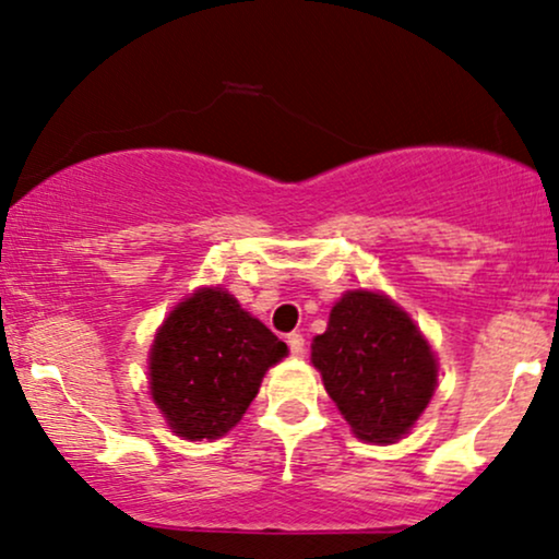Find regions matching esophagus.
I'll list each match as a JSON object with an SVG mask.
<instances>
[{
	"instance_id": "esophagus-1",
	"label": "esophagus",
	"mask_w": 559,
	"mask_h": 559,
	"mask_svg": "<svg viewBox=\"0 0 559 559\" xmlns=\"http://www.w3.org/2000/svg\"><path fill=\"white\" fill-rule=\"evenodd\" d=\"M286 344H288V352H292L294 356L305 354V335L301 333H288Z\"/></svg>"
}]
</instances>
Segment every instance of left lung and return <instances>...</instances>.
I'll use <instances>...</instances> for the list:
<instances>
[{"instance_id":"obj_1","label":"left lung","mask_w":559,"mask_h":559,"mask_svg":"<svg viewBox=\"0 0 559 559\" xmlns=\"http://www.w3.org/2000/svg\"><path fill=\"white\" fill-rule=\"evenodd\" d=\"M328 395L367 442L401 440L435 393L432 348L403 309L372 292H348L312 344Z\"/></svg>"}]
</instances>
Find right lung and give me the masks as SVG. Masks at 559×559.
<instances>
[{"label": "right lung", "mask_w": 559, "mask_h": 559, "mask_svg": "<svg viewBox=\"0 0 559 559\" xmlns=\"http://www.w3.org/2000/svg\"><path fill=\"white\" fill-rule=\"evenodd\" d=\"M284 356V341L231 294L203 288L174 309L153 341V401L179 437L215 440L237 425L265 369Z\"/></svg>", "instance_id": "add662e5"}]
</instances>
